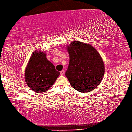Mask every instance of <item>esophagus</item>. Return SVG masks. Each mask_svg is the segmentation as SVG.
<instances>
[{"label":"esophagus","mask_w":132,"mask_h":132,"mask_svg":"<svg viewBox=\"0 0 132 132\" xmlns=\"http://www.w3.org/2000/svg\"><path fill=\"white\" fill-rule=\"evenodd\" d=\"M60 75H61V76H63V75H64V70H62V71L60 72Z\"/></svg>","instance_id":"esophagus-1"}]
</instances>
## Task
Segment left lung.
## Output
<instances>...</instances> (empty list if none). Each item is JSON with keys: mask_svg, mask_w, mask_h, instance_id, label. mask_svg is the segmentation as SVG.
Wrapping results in <instances>:
<instances>
[{"mask_svg": "<svg viewBox=\"0 0 132 132\" xmlns=\"http://www.w3.org/2000/svg\"><path fill=\"white\" fill-rule=\"evenodd\" d=\"M69 63L65 76L75 89L81 93L92 91L100 84L105 67L95 48L84 43L73 41L68 45Z\"/></svg>", "mask_w": 132, "mask_h": 132, "instance_id": "8db88e82", "label": "left lung"}]
</instances>
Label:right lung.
<instances>
[{
    "label": "right lung",
    "instance_id": "right-lung-1",
    "mask_svg": "<svg viewBox=\"0 0 132 132\" xmlns=\"http://www.w3.org/2000/svg\"><path fill=\"white\" fill-rule=\"evenodd\" d=\"M60 72L48 60L44 52H34L25 71V80L28 87L36 93L46 92L51 88Z\"/></svg>",
    "mask_w": 132,
    "mask_h": 132
}]
</instances>
